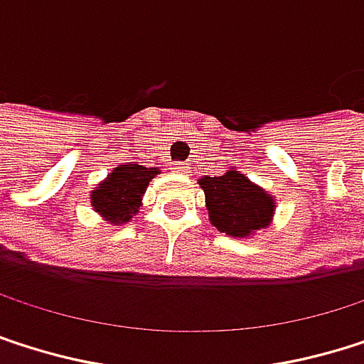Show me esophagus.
<instances>
[{"instance_id":"esophagus-1","label":"esophagus","mask_w":364,"mask_h":364,"mask_svg":"<svg viewBox=\"0 0 364 364\" xmlns=\"http://www.w3.org/2000/svg\"><path fill=\"white\" fill-rule=\"evenodd\" d=\"M171 169H173L176 173H186V171H188V167H186L184 163H173V165H171Z\"/></svg>"}]
</instances>
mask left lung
<instances>
[{"label":"left lung","mask_w":364,"mask_h":364,"mask_svg":"<svg viewBox=\"0 0 364 364\" xmlns=\"http://www.w3.org/2000/svg\"><path fill=\"white\" fill-rule=\"evenodd\" d=\"M199 186L205 193L210 223L220 233L246 240L272 225L275 197L235 167L216 178L203 176Z\"/></svg>","instance_id":"1"}]
</instances>
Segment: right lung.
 Returning <instances> with one entry per match:
<instances>
[{"instance_id": "add662e5", "label": "right lung", "mask_w": 364, "mask_h": 364, "mask_svg": "<svg viewBox=\"0 0 364 364\" xmlns=\"http://www.w3.org/2000/svg\"><path fill=\"white\" fill-rule=\"evenodd\" d=\"M161 169L144 165H118L91 191V208L107 225H127L141 205L144 193Z\"/></svg>"}]
</instances>
